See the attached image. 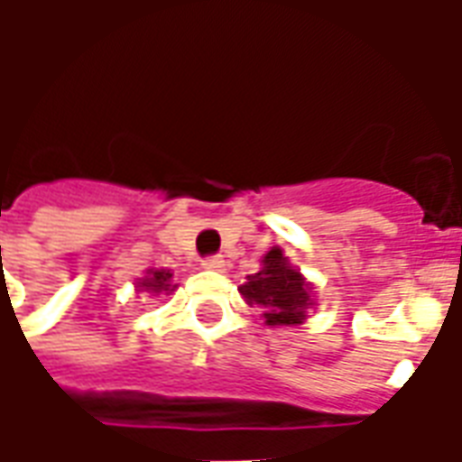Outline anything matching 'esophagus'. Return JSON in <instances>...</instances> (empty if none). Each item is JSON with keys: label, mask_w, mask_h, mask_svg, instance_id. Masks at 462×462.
Listing matches in <instances>:
<instances>
[{"label": "esophagus", "mask_w": 462, "mask_h": 462, "mask_svg": "<svg viewBox=\"0 0 462 462\" xmlns=\"http://www.w3.org/2000/svg\"><path fill=\"white\" fill-rule=\"evenodd\" d=\"M202 267H205V270L222 272L225 270V260H222V254H212V257H205V260H202Z\"/></svg>", "instance_id": "1"}]
</instances>
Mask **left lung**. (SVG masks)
Instances as JSON below:
<instances>
[{
    "label": "left lung",
    "mask_w": 462,
    "mask_h": 462,
    "mask_svg": "<svg viewBox=\"0 0 462 462\" xmlns=\"http://www.w3.org/2000/svg\"><path fill=\"white\" fill-rule=\"evenodd\" d=\"M242 300L264 310L267 327H297L307 319V311L314 304L311 284L300 270H294L280 247H272L262 257L260 272L247 277L240 287Z\"/></svg>",
    "instance_id": "8db88e82"
}]
</instances>
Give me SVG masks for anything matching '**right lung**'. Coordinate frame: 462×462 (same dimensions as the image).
<instances>
[{
	"mask_svg": "<svg viewBox=\"0 0 462 462\" xmlns=\"http://www.w3.org/2000/svg\"><path fill=\"white\" fill-rule=\"evenodd\" d=\"M172 274L171 270H148L145 277L138 282V290L152 291V294H161V291H172L175 284H171Z\"/></svg>",
	"mask_w": 462,
	"mask_h": 462,
	"instance_id": "1",
	"label": "right lung"
}]
</instances>
